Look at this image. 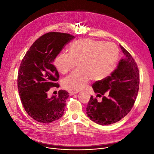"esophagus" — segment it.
<instances>
[{
	"label": "esophagus",
	"instance_id": "1",
	"mask_svg": "<svg viewBox=\"0 0 154 154\" xmlns=\"http://www.w3.org/2000/svg\"><path fill=\"white\" fill-rule=\"evenodd\" d=\"M78 92H79V91H70V92H69L70 96L74 95V94H77V93H78Z\"/></svg>",
	"mask_w": 154,
	"mask_h": 154
}]
</instances>
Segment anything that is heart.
Instances as JSON below:
<instances>
[{
  "label": "heart",
  "instance_id": "b5f03b06",
  "mask_svg": "<svg viewBox=\"0 0 154 154\" xmlns=\"http://www.w3.org/2000/svg\"><path fill=\"white\" fill-rule=\"evenodd\" d=\"M118 54L115 45L84 38L70 45L69 53H59L53 64L59 72L64 74L79 61V70L72 73L63 81L65 88L79 91L86 88L91 77L102 80L108 77L115 68Z\"/></svg>",
  "mask_w": 154,
  "mask_h": 154
}]
</instances>
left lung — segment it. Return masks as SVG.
Listing matches in <instances>:
<instances>
[{
  "label": "left lung",
  "instance_id": "8db88e82",
  "mask_svg": "<svg viewBox=\"0 0 154 154\" xmlns=\"http://www.w3.org/2000/svg\"><path fill=\"white\" fill-rule=\"evenodd\" d=\"M124 57L111 76L96 81L92 88L97 97L103 96L101 102L93 96L86 108L92 121L101 125L119 122L131 111L137 98L140 84L137 65L130 53L119 45Z\"/></svg>",
  "mask_w": 154,
  "mask_h": 154
}]
</instances>
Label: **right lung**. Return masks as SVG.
Returning a JSON list of instances; mask_svg holds the SVG:
<instances>
[{"mask_svg": "<svg viewBox=\"0 0 154 154\" xmlns=\"http://www.w3.org/2000/svg\"><path fill=\"white\" fill-rule=\"evenodd\" d=\"M75 36L50 32L39 38L26 53L18 72L17 88L25 111L39 123H48L60 118L64 112L69 93L60 90L58 96L48 97L51 88L59 78L53 65L63 46Z\"/></svg>", "mask_w": 154, "mask_h": 154, "instance_id": "1", "label": "right lung"}]
</instances>
